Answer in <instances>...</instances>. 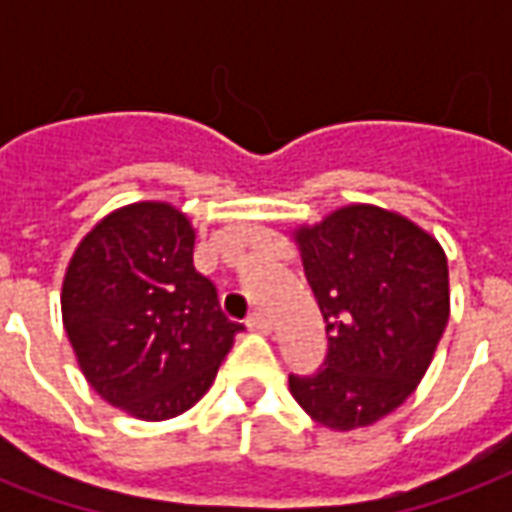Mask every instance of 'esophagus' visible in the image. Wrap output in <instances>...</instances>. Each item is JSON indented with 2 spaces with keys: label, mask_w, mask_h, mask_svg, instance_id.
I'll return each instance as SVG.
<instances>
[{
  "label": "esophagus",
  "mask_w": 512,
  "mask_h": 512,
  "mask_svg": "<svg viewBox=\"0 0 512 512\" xmlns=\"http://www.w3.org/2000/svg\"><path fill=\"white\" fill-rule=\"evenodd\" d=\"M246 329H252V332L268 334L271 332V321H268L263 312H252L249 318H246Z\"/></svg>",
  "instance_id": "obj_1"
}]
</instances>
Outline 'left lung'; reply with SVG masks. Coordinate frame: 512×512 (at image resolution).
Returning a JSON list of instances; mask_svg holds the SVG:
<instances>
[{"label": "left lung", "instance_id": "obj_1", "mask_svg": "<svg viewBox=\"0 0 512 512\" xmlns=\"http://www.w3.org/2000/svg\"><path fill=\"white\" fill-rule=\"evenodd\" d=\"M326 321L329 351L290 392L332 430L373 425L425 376L450 318V274L439 241L397 213L348 205L296 235Z\"/></svg>", "mask_w": 512, "mask_h": 512}]
</instances>
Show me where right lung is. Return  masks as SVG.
<instances>
[{
	"label": "right lung",
	"mask_w": 512,
	"mask_h": 512,
	"mask_svg": "<svg viewBox=\"0 0 512 512\" xmlns=\"http://www.w3.org/2000/svg\"><path fill=\"white\" fill-rule=\"evenodd\" d=\"M62 321L95 392L150 422L194 406L244 329L194 271V230L167 202L120 208L87 233L62 282Z\"/></svg>",
	"instance_id": "obj_1"
}]
</instances>
